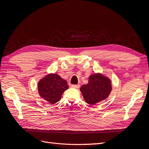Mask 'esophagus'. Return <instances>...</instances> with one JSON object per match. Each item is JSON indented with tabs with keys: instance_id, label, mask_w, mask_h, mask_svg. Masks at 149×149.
Listing matches in <instances>:
<instances>
[{
	"instance_id": "34e87169",
	"label": "esophagus",
	"mask_w": 149,
	"mask_h": 149,
	"mask_svg": "<svg viewBox=\"0 0 149 149\" xmlns=\"http://www.w3.org/2000/svg\"><path fill=\"white\" fill-rule=\"evenodd\" d=\"M71 87L73 88H79V84H72L71 85Z\"/></svg>"
}]
</instances>
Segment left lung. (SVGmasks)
I'll list each match as a JSON object with an SVG mask.
<instances>
[{"instance_id":"1","label":"left lung","mask_w":149,"mask_h":149,"mask_svg":"<svg viewBox=\"0 0 149 149\" xmlns=\"http://www.w3.org/2000/svg\"><path fill=\"white\" fill-rule=\"evenodd\" d=\"M84 100L90 105H94L108 97L112 91L111 79L101 73L89 77L88 83L80 88Z\"/></svg>"}]
</instances>
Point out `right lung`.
<instances>
[{
	"mask_svg": "<svg viewBox=\"0 0 149 149\" xmlns=\"http://www.w3.org/2000/svg\"><path fill=\"white\" fill-rule=\"evenodd\" d=\"M68 88L66 81L55 73L48 74L38 83L40 97L52 104L59 101L63 93Z\"/></svg>",
	"mask_w": 149,
	"mask_h": 149,
	"instance_id": "obj_1",
	"label": "right lung"
}]
</instances>
